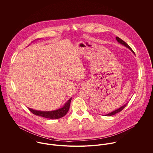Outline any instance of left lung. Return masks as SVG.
Segmentation results:
<instances>
[{"instance_id":"8db88e82","label":"left lung","mask_w":153,"mask_h":153,"mask_svg":"<svg viewBox=\"0 0 153 153\" xmlns=\"http://www.w3.org/2000/svg\"><path fill=\"white\" fill-rule=\"evenodd\" d=\"M116 39H117V41H118V42L120 44H122V45H123L126 46V47H127L128 48H129V49L131 50V51H132L133 53H134V51L132 50V49H131V48L130 47V46H129L128 44H127L126 42H124L123 40H122L121 39H120V38H118V36H117V37H116ZM127 104V103L126 104H125L124 105L122 106L121 107H120V108L116 109V110H115L114 111H112V112H110L109 114H107L106 115H107V116H112V115H115V114H117V113H118V112H120V111H121L123 109H124V108L126 107Z\"/></svg>"}]
</instances>
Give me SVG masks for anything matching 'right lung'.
Listing matches in <instances>:
<instances>
[{"instance_id": "1", "label": "right lung", "mask_w": 153, "mask_h": 153, "mask_svg": "<svg viewBox=\"0 0 153 153\" xmlns=\"http://www.w3.org/2000/svg\"><path fill=\"white\" fill-rule=\"evenodd\" d=\"M72 98H70L68 102L64 105V106L60 108V109L52 111H36L34 109H31L28 108L29 111L36 115H38L42 117H44L46 118H49L52 120L58 119L60 118L63 117L67 114L68 111H69L70 107V104Z\"/></svg>"}]
</instances>
